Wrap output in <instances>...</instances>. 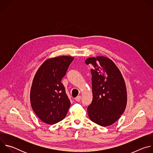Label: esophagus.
Here are the masks:
<instances>
[{"label":"esophagus","instance_id":"34e87169","mask_svg":"<svg viewBox=\"0 0 153 153\" xmlns=\"http://www.w3.org/2000/svg\"><path fill=\"white\" fill-rule=\"evenodd\" d=\"M75 100H76L77 102H80V100H81V96H78L77 97H76V98L75 99Z\"/></svg>","mask_w":153,"mask_h":153}]
</instances>
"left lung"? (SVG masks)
Here are the masks:
<instances>
[{"label": "left lung", "instance_id": "1", "mask_svg": "<svg viewBox=\"0 0 153 153\" xmlns=\"http://www.w3.org/2000/svg\"><path fill=\"white\" fill-rule=\"evenodd\" d=\"M94 67L92 75L93 100L88 106L90 120L102 126L111 125L123 113L127 102L123 77L115 63L103 56L85 61Z\"/></svg>", "mask_w": 153, "mask_h": 153}]
</instances>
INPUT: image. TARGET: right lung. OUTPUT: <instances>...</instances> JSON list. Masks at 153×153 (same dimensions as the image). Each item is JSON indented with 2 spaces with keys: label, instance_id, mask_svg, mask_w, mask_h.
Listing matches in <instances>:
<instances>
[{
  "label": "right lung",
  "instance_id": "add662e5",
  "mask_svg": "<svg viewBox=\"0 0 153 153\" xmlns=\"http://www.w3.org/2000/svg\"><path fill=\"white\" fill-rule=\"evenodd\" d=\"M74 57L59 56L47 60L37 71L30 91L33 110L44 123L52 125L63 120L70 101L61 83Z\"/></svg>",
  "mask_w": 153,
  "mask_h": 153
}]
</instances>
